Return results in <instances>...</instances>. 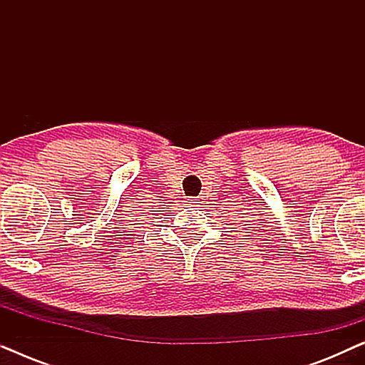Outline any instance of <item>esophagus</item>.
<instances>
[{
	"mask_svg": "<svg viewBox=\"0 0 365 365\" xmlns=\"http://www.w3.org/2000/svg\"><path fill=\"white\" fill-rule=\"evenodd\" d=\"M187 201H189V202H194V201H196V199H187Z\"/></svg>",
	"mask_w": 365,
	"mask_h": 365,
	"instance_id": "esophagus-1",
	"label": "esophagus"
}]
</instances>
